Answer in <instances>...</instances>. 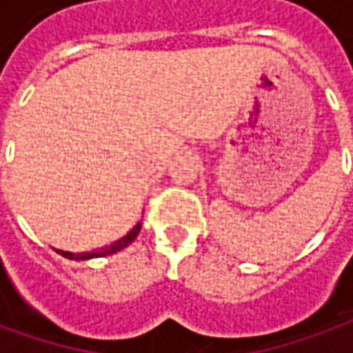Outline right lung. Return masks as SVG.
Returning a JSON list of instances; mask_svg holds the SVG:
<instances>
[{"instance_id": "1", "label": "right lung", "mask_w": 353, "mask_h": 353, "mask_svg": "<svg viewBox=\"0 0 353 353\" xmlns=\"http://www.w3.org/2000/svg\"><path fill=\"white\" fill-rule=\"evenodd\" d=\"M139 231H141V222L137 225H133V230L128 231V235H123L122 239H118L109 246H103V248H97V250L92 252H81V254H73V252H65V250H56L60 256L68 259H74V261H86V259L92 258H105V256H110V254H117V252L123 250L125 246H130L135 239H137Z\"/></svg>"}]
</instances>
